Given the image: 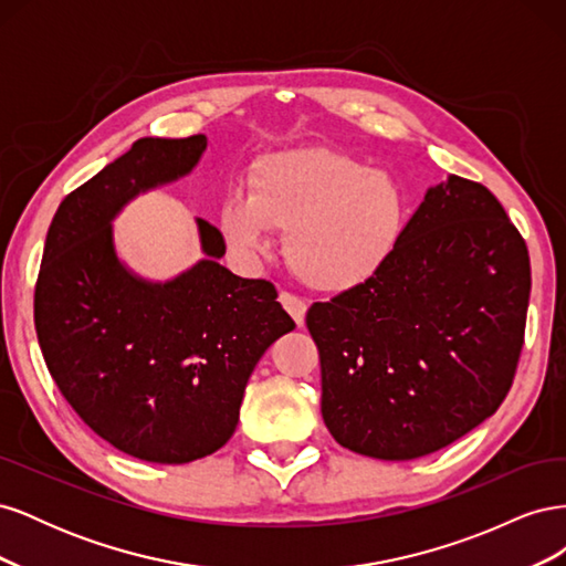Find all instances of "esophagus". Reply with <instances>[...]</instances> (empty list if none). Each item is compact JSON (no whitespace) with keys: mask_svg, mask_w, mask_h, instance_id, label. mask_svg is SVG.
Segmentation results:
<instances>
[{"mask_svg":"<svg viewBox=\"0 0 566 566\" xmlns=\"http://www.w3.org/2000/svg\"><path fill=\"white\" fill-rule=\"evenodd\" d=\"M279 302L283 304V310L293 316V321L297 325L304 323V314H306V302L293 293H287V290H283V293L279 295Z\"/></svg>","mask_w":566,"mask_h":566,"instance_id":"34e87169","label":"esophagus"}]
</instances>
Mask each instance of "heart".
Masks as SVG:
<instances>
[{
  "label": "heart",
  "instance_id": "obj_1",
  "mask_svg": "<svg viewBox=\"0 0 566 566\" xmlns=\"http://www.w3.org/2000/svg\"><path fill=\"white\" fill-rule=\"evenodd\" d=\"M408 221L399 181L331 146H304L256 160L248 198L233 196L219 214L233 250L260 254L269 233H285L295 276L323 293L373 281L397 252Z\"/></svg>",
  "mask_w": 566,
  "mask_h": 566
}]
</instances>
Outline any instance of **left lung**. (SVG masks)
Returning <instances> with one entry per match:
<instances>
[{
	"label": "left lung",
	"instance_id": "obj_1",
	"mask_svg": "<svg viewBox=\"0 0 566 566\" xmlns=\"http://www.w3.org/2000/svg\"><path fill=\"white\" fill-rule=\"evenodd\" d=\"M528 250L486 186L427 191L387 266L306 312L321 413L339 447L410 460L493 416L515 380Z\"/></svg>",
	"mask_w": 566,
	"mask_h": 566
}]
</instances>
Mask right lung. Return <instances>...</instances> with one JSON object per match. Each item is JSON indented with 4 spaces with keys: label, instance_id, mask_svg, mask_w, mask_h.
Segmentation results:
<instances>
[{
    "label": "right lung",
    "instance_id": "1",
    "mask_svg": "<svg viewBox=\"0 0 566 566\" xmlns=\"http://www.w3.org/2000/svg\"><path fill=\"white\" fill-rule=\"evenodd\" d=\"M208 139H146L67 193L51 219L35 285V331L63 399L117 451L181 465L231 439L250 373L295 321L264 279L217 256L224 238L198 219L208 260L169 283L117 262L111 219L139 191L191 172Z\"/></svg>",
    "mask_w": 566,
    "mask_h": 566
}]
</instances>
